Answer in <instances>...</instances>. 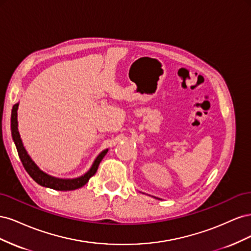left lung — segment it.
I'll list each match as a JSON object with an SVG mask.
<instances>
[{
  "mask_svg": "<svg viewBox=\"0 0 251 251\" xmlns=\"http://www.w3.org/2000/svg\"><path fill=\"white\" fill-rule=\"evenodd\" d=\"M157 199H158V198H157Z\"/></svg>",
  "mask_w": 251,
  "mask_h": 251,
  "instance_id": "8db88e82",
  "label": "left lung"
}]
</instances>
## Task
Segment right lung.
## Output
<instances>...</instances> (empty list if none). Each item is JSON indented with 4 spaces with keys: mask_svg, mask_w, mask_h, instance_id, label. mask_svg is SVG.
Listing matches in <instances>:
<instances>
[{
    "mask_svg": "<svg viewBox=\"0 0 251 251\" xmlns=\"http://www.w3.org/2000/svg\"><path fill=\"white\" fill-rule=\"evenodd\" d=\"M18 109H19V102L13 105L12 112H11V134H12V139L16 144L18 153L20 156L21 161L24 165L26 172L29 174V176L31 177L37 184H40L45 187H49L52 189H55V191H74V189H77L79 187H82L85 185L89 179L94 176L96 173L98 165H100L102 158L108 153V149L103 150L101 153L96 157L92 166H91L90 170L83 174L82 176L73 178V179H63V178H56L48 175L47 173L43 172L36 163L32 160L31 157L29 156L27 151L24 147V144L22 142L21 136L19 133L18 128Z\"/></svg>",
    "mask_w": 251,
    "mask_h": 251,
    "instance_id": "1",
    "label": "right lung"
}]
</instances>
